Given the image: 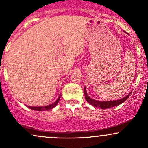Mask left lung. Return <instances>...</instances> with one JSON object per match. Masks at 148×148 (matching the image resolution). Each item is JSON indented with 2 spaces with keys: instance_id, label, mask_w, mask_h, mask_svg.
Masks as SVG:
<instances>
[{
  "instance_id": "left-lung-1",
  "label": "left lung",
  "mask_w": 148,
  "mask_h": 148,
  "mask_svg": "<svg viewBox=\"0 0 148 148\" xmlns=\"http://www.w3.org/2000/svg\"><path fill=\"white\" fill-rule=\"evenodd\" d=\"M131 93L125 97L122 98V99H118V100H115V101H97V100L92 99L91 98H90L88 96L87 92H86V88H84V95H85V98L86 100L88 101V103H90L91 105H92L93 106L95 107H99L101 108H110L111 107L118 106V105L121 104L122 103H123L124 101H126L128 99V97H130Z\"/></svg>"
}]
</instances>
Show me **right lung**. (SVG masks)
<instances>
[{
    "instance_id": "obj_1",
    "label": "right lung",
    "mask_w": 148,
    "mask_h": 148,
    "mask_svg": "<svg viewBox=\"0 0 148 148\" xmlns=\"http://www.w3.org/2000/svg\"><path fill=\"white\" fill-rule=\"evenodd\" d=\"M60 99V96H59L58 99L56 101H55L52 104L48 105V106H28V108H30V109L32 110H35V111H49V110L52 109L53 107H55L57 105V103H58L59 100Z\"/></svg>"
}]
</instances>
